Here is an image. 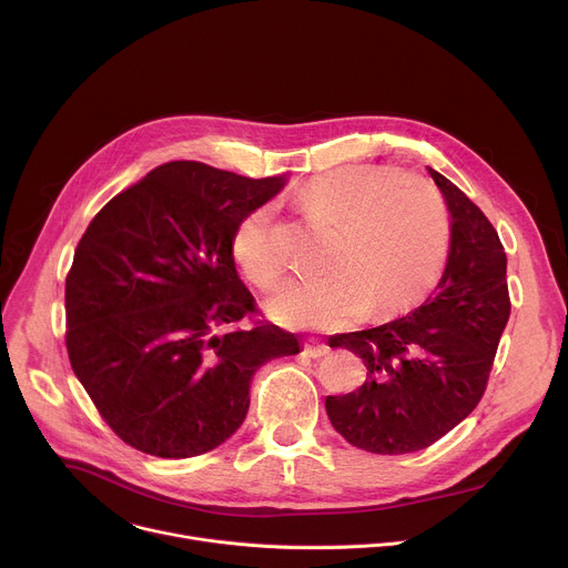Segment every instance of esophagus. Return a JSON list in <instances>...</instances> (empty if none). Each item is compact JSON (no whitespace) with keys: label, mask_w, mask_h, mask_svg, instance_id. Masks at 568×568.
<instances>
[{"label":"esophagus","mask_w":568,"mask_h":568,"mask_svg":"<svg viewBox=\"0 0 568 568\" xmlns=\"http://www.w3.org/2000/svg\"><path fill=\"white\" fill-rule=\"evenodd\" d=\"M305 353H307L312 359H318V357H326V355L331 353V348H328L326 344H321V342L310 339V342L305 344Z\"/></svg>","instance_id":"esophagus-1"}]
</instances>
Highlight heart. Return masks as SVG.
Masks as SVG:
<instances>
[{"mask_svg": "<svg viewBox=\"0 0 568 568\" xmlns=\"http://www.w3.org/2000/svg\"><path fill=\"white\" fill-rule=\"evenodd\" d=\"M386 169L342 166L310 178L296 202L316 222L335 226L323 258L328 272L287 281L267 312L283 326L337 331L357 316L382 318L420 301L438 281L449 224L438 191ZM231 252L258 287H274L285 254L274 235V211L263 204L235 226Z\"/></svg>", "mask_w": 568, "mask_h": 568, "instance_id": "1", "label": "heart"}]
</instances>
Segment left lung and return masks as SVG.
<instances>
[{
    "instance_id": "obj_1",
    "label": "left lung",
    "mask_w": 568,
    "mask_h": 568,
    "mask_svg": "<svg viewBox=\"0 0 568 568\" xmlns=\"http://www.w3.org/2000/svg\"><path fill=\"white\" fill-rule=\"evenodd\" d=\"M452 215L447 265L434 296L384 326L328 339L364 359L366 382L328 395L333 427L373 454L429 447L478 404L510 316L506 252L483 211L427 169Z\"/></svg>"
}]
</instances>
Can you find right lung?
Masks as SVG:
<instances>
[{
  "label": "right lung",
  "instance_id": "add662e5",
  "mask_svg": "<svg viewBox=\"0 0 568 568\" xmlns=\"http://www.w3.org/2000/svg\"><path fill=\"white\" fill-rule=\"evenodd\" d=\"M171 161L112 197L80 237L64 285L67 353L112 432L139 452L191 458L231 438L254 373L301 353L254 296L231 240L285 186Z\"/></svg>",
  "mask_w": 568,
  "mask_h": 568
}]
</instances>
